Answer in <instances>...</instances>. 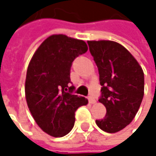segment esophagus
<instances>
[{
    "label": "esophagus",
    "instance_id": "34e87169",
    "mask_svg": "<svg viewBox=\"0 0 156 156\" xmlns=\"http://www.w3.org/2000/svg\"><path fill=\"white\" fill-rule=\"evenodd\" d=\"M88 101H89L90 104H95V103L97 102L96 99H95L94 98H92V97H88Z\"/></svg>",
    "mask_w": 156,
    "mask_h": 156
}]
</instances>
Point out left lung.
<instances>
[{
    "label": "left lung",
    "instance_id": "1",
    "mask_svg": "<svg viewBox=\"0 0 156 156\" xmlns=\"http://www.w3.org/2000/svg\"><path fill=\"white\" fill-rule=\"evenodd\" d=\"M89 51L99 73L106 116L96 120L107 133H116L129 125L140 108L144 90V71L133 55L111 41H89Z\"/></svg>",
    "mask_w": 156,
    "mask_h": 156
}]
</instances>
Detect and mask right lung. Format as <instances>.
<instances>
[{"label":"right lung","mask_w":156,"mask_h":156,"mask_svg":"<svg viewBox=\"0 0 156 156\" xmlns=\"http://www.w3.org/2000/svg\"><path fill=\"white\" fill-rule=\"evenodd\" d=\"M84 41L63 34L47 38L33 54L26 75L25 97L37 125L48 135L62 137L75 124V112L87 99L72 94L70 83L73 60L86 53Z\"/></svg>","instance_id":"right-lung-1"}]
</instances>
